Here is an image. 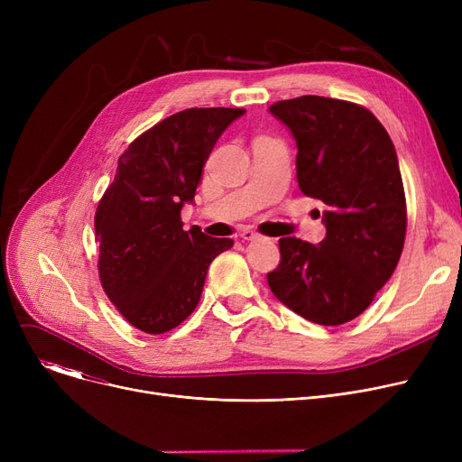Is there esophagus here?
Segmentation results:
<instances>
[{"instance_id": "1", "label": "esophagus", "mask_w": 462, "mask_h": 462, "mask_svg": "<svg viewBox=\"0 0 462 462\" xmlns=\"http://www.w3.org/2000/svg\"><path fill=\"white\" fill-rule=\"evenodd\" d=\"M239 236H241V239L251 241V239H256L260 234H256V232H253V230H244V232H241Z\"/></svg>"}]
</instances>
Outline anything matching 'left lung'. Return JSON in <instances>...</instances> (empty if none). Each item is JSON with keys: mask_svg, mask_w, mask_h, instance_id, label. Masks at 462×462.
Wrapping results in <instances>:
<instances>
[{"mask_svg": "<svg viewBox=\"0 0 462 462\" xmlns=\"http://www.w3.org/2000/svg\"><path fill=\"white\" fill-rule=\"evenodd\" d=\"M270 112L298 143V183L324 202L319 245L281 237L268 273L275 298L320 326H341L365 310L390 281L406 236V199L395 145L365 106L303 95Z\"/></svg>", "mask_w": 462, "mask_h": 462, "instance_id": "obj_1", "label": "left lung"}]
</instances>
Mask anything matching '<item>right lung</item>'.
I'll list each match as a JSON object with an SVG mask.
<instances>
[{"label": "right lung", "instance_id": "obj_1", "mask_svg": "<svg viewBox=\"0 0 462 462\" xmlns=\"http://www.w3.org/2000/svg\"><path fill=\"white\" fill-rule=\"evenodd\" d=\"M244 108H187L129 143L95 211L99 277L108 300L136 329L159 335L197 309L209 263L234 241L183 230L218 136Z\"/></svg>", "mask_w": 462, "mask_h": 462}]
</instances>
